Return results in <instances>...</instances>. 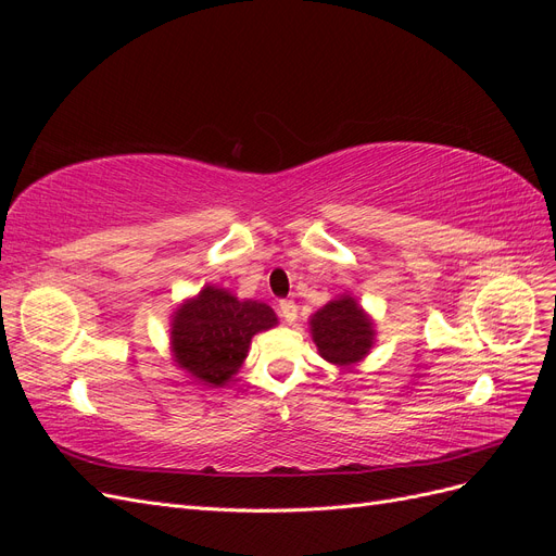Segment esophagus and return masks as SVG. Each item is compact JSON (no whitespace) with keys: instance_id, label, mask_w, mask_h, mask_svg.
I'll list each match as a JSON object with an SVG mask.
<instances>
[{"instance_id":"esophagus-1","label":"esophagus","mask_w":556,"mask_h":556,"mask_svg":"<svg viewBox=\"0 0 556 556\" xmlns=\"http://www.w3.org/2000/svg\"><path fill=\"white\" fill-rule=\"evenodd\" d=\"M278 313H280V317L285 319V323L288 325H294L296 323V304L294 301H290V299H285V301H280L278 304Z\"/></svg>"}]
</instances>
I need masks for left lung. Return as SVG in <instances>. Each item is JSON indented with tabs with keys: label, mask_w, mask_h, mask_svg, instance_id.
Segmentation results:
<instances>
[{
	"label": "left lung",
	"mask_w": 556,
	"mask_h": 556,
	"mask_svg": "<svg viewBox=\"0 0 556 556\" xmlns=\"http://www.w3.org/2000/svg\"><path fill=\"white\" fill-rule=\"evenodd\" d=\"M311 339L325 362L352 368L368 357L376 345V323L357 296L343 292L315 311L308 319Z\"/></svg>",
	"instance_id": "1"
}]
</instances>
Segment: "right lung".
Returning a JSON list of instances; mask_svg holds the SVG:
<instances>
[{"label": "right lung", "instance_id": "obj_1", "mask_svg": "<svg viewBox=\"0 0 556 556\" xmlns=\"http://www.w3.org/2000/svg\"><path fill=\"white\" fill-rule=\"evenodd\" d=\"M276 325L271 306L208 282L172 313V362L190 380L217 390L239 374L252 336Z\"/></svg>", "mask_w": 556, "mask_h": 556}]
</instances>
